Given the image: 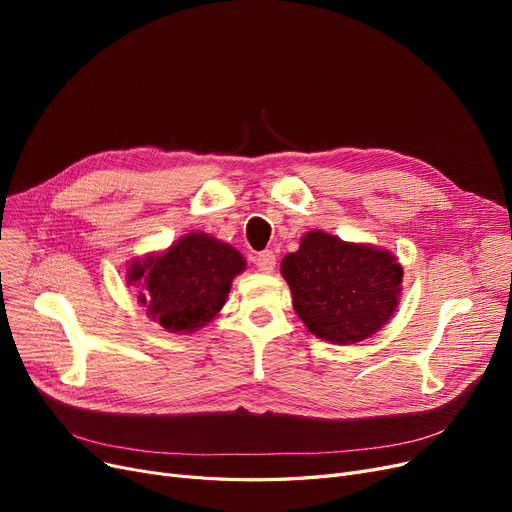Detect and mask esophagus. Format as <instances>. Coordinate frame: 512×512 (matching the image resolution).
Masks as SVG:
<instances>
[{"instance_id":"1","label":"esophagus","mask_w":512,"mask_h":512,"mask_svg":"<svg viewBox=\"0 0 512 512\" xmlns=\"http://www.w3.org/2000/svg\"><path fill=\"white\" fill-rule=\"evenodd\" d=\"M257 267H259V272H263V274H272L274 270H276V255H274V251H263V253H259L257 255Z\"/></svg>"}]
</instances>
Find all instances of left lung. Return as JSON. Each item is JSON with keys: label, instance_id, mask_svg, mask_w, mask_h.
<instances>
[{"label": "left lung", "instance_id": "8db88e82", "mask_svg": "<svg viewBox=\"0 0 512 512\" xmlns=\"http://www.w3.org/2000/svg\"><path fill=\"white\" fill-rule=\"evenodd\" d=\"M282 276L309 332L334 344H353L392 317L402 267L388 251L313 230L297 253L284 257Z\"/></svg>", "mask_w": 512, "mask_h": 512}]
</instances>
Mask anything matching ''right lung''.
<instances>
[{
  "label": "right lung",
  "instance_id": "add662e5",
  "mask_svg": "<svg viewBox=\"0 0 512 512\" xmlns=\"http://www.w3.org/2000/svg\"><path fill=\"white\" fill-rule=\"evenodd\" d=\"M245 259L226 242L203 232L180 238L166 253L130 267L128 280L143 284L139 301L170 332H193L218 315L232 278Z\"/></svg>",
  "mask_w": 512,
  "mask_h": 512
}]
</instances>
